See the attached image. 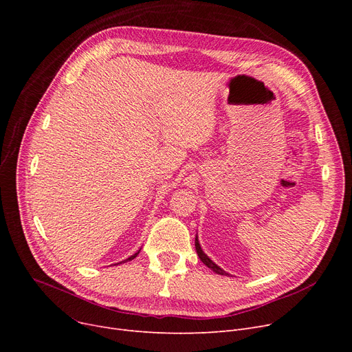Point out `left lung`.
<instances>
[{"label": "left lung", "instance_id": "1", "mask_svg": "<svg viewBox=\"0 0 352 352\" xmlns=\"http://www.w3.org/2000/svg\"><path fill=\"white\" fill-rule=\"evenodd\" d=\"M195 250H197V254H198V256H199V260L204 263L208 268H211L214 272H217V274H219V275H227V272L224 271V270H221L217 264H214L210 258L204 254V251L201 250V247H199V243H198V238H195Z\"/></svg>", "mask_w": 352, "mask_h": 352}]
</instances>
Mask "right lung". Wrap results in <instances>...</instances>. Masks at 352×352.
<instances>
[{
	"instance_id": "1",
	"label": "right lung",
	"mask_w": 352,
	"mask_h": 352,
	"mask_svg": "<svg viewBox=\"0 0 352 352\" xmlns=\"http://www.w3.org/2000/svg\"><path fill=\"white\" fill-rule=\"evenodd\" d=\"M138 254H140V251H138V252H135L134 255H131V256H129V258H128V260H124V261H121V263H125V261H131V260H134V258H135V256H137Z\"/></svg>"
}]
</instances>
